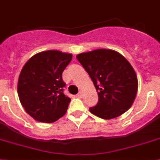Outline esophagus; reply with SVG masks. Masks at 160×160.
Returning a JSON list of instances; mask_svg holds the SVG:
<instances>
[{
    "label": "esophagus",
    "instance_id": "1",
    "mask_svg": "<svg viewBox=\"0 0 160 160\" xmlns=\"http://www.w3.org/2000/svg\"><path fill=\"white\" fill-rule=\"evenodd\" d=\"M76 98H82V92H79V93L76 95Z\"/></svg>",
    "mask_w": 160,
    "mask_h": 160
}]
</instances>
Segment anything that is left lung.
Here are the masks:
<instances>
[{
    "mask_svg": "<svg viewBox=\"0 0 160 160\" xmlns=\"http://www.w3.org/2000/svg\"><path fill=\"white\" fill-rule=\"evenodd\" d=\"M76 58L92 79L98 102L90 107L102 119L118 117L129 109L138 92V77L131 64L116 51L101 49L78 54Z\"/></svg>",
    "mask_w": 160,
    "mask_h": 160,
    "instance_id": "8db88e82",
    "label": "left lung"
}]
</instances>
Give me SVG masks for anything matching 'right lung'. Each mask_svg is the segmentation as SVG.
Masks as SVG:
<instances>
[{"label":"right lung","instance_id":"add662e5","mask_svg":"<svg viewBox=\"0 0 160 160\" xmlns=\"http://www.w3.org/2000/svg\"><path fill=\"white\" fill-rule=\"evenodd\" d=\"M72 59L58 50L41 52L23 66L18 82L20 102L39 122L53 123L67 112L71 98L66 96L62 72Z\"/></svg>","mask_w":160,"mask_h":160}]
</instances>
